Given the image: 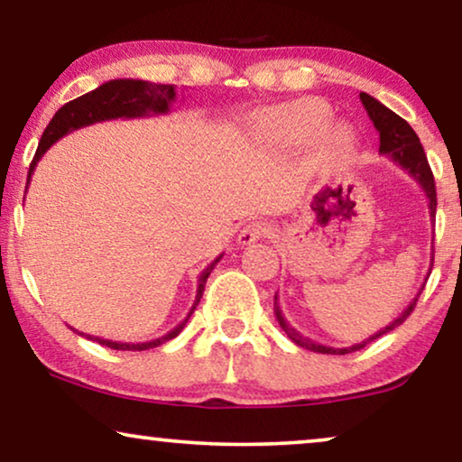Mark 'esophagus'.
I'll return each mask as SVG.
<instances>
[{
	"mask_svg": "<svg viewBox=\"0 0 462 462\" xmlns=\"http://www.w3.org/2000/svg\"><path fill=\"white\" fill-rule=\"evenodd\" d=\"M269 225H264V223H250V225H245L242 231L237 233V244L239 245H250V244H254V242H258V239L261 237H264V236H269Z\"/></svg>",
	"mask_w": 462,
	"mask_h": 462,
	"instance_id": "34e87169",
	"label": "esophagus"
}]
</instances>
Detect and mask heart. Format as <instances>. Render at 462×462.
I'll list each match as a JSON object with an SVG mask.
<instances>
[{
    "label": "heart",
    "instance_id": "1",
    "mask_svg": "<svg viewBox=\"0 0 462 462\" xmlns=\"http://www.w3.org/2000/svg\"><path fill=\"white\" fill-rule=\"evenodd\" d=\"M332 111L318 98H299L292 103L271 106L252 117V132L275 151L299 149L319 134V149L328 155L340 153L351 143L349 130L334 124Z\"/></svg>",
    "mask_w": 462,
    "mask_h": 462
}]
</instances>
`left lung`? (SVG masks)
<instances>
[{
    "instance_id": "obj_1",
    "label": "left lung",
    "mask_w": 462,
    "mask_h": 462,
    "mask_svg": "<svg viewBox=\"0 0 462 462\" xmlns=\"http://www.w3.org/2000/svg\"><path fill=\"white\" fill-rule=\"evenodd\" d=\"M359 100H362L365 113H368V117L372 119V124H374L378 136H381V144H378V153L387 155L389 160L395 163V166H400L402 170H406V172L412 176L416 182H419L420 189H422V191H425L427 199H429V217H431V220H433L435 218V208H438V195H435V180H433L431 168H429V163H427L425 151H422V144L419 141V136H416V132L412 130V125H410L406 119H402L400 116H397V113L391 111L389 106H384L383 103H378V100L374 97H370V94L359 92ZM431 267H433V252H431V264H429V273H431ZM425 283H427V277H425ZM425 283H422V288H425ZM422 288L419 290V294L414 296V300L410 302V305L400 313V318H395L389 326H384L383 330H378L376 334H372L370 338L362 340V343L351 345V346H340V349H337V346H328V345L315 343V340L302 337V334L296 330V328L290 326L288 321H286V318H283V315H282L280 302H277V294H275V299H273L275 318H277V321H280L282 330L288 334V338L292 340L294 345L302 346V349H309V351H315V353H328V356H345V353H353V351H357V349H364V346L368 345V343H372V340H376L378 337H383V334L395 330L397 326L403 324L408 315L412 313V309L416 305V300H419Z\"/></svg>"
}]
</instances>
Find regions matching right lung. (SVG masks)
<instances>
[{"instance_id":"obj_1","label":"right lung","mask_w":462,"mask_h":462,"mask_svg":"<svg viewBox=\"0 0 462 462\" xmlns=\"http://www.w3.org/2000/svg\"><path fill=\"white\" fill-rule=\"evenodd\" d=\"M176 97H179V92H176V86L172 84H153V81H143V79H111L106 81V84L98 86L97 90L84 94V97L69 100L65 106H60V109L54 113L52 122H50L46 125V130H43L40 147H37L33 162H31L29 166L27 185L31 182V176H33L37 162L42 160L43 153H46L56 141H60L62 136H67L69 132L84 128V125L106 122V119L166 116V113H170V109H172V105L176 103ZM220 258H223V254H218L204 271H201L198 280V294H195L191 311H189L187 318L182 319L174 330L163 334V337L155 340H147V343H116V340L90 337V334H84V332L79 334L90 340H97L98 345H105L109 346V349H117V351H147V349H153V346L163 345L166 340L176 338L182 332V328H185L189 318H191L195 307H198L201 294H204L208 275L212 273V269L217 267Z\"/></svg>"}]
</instances>
